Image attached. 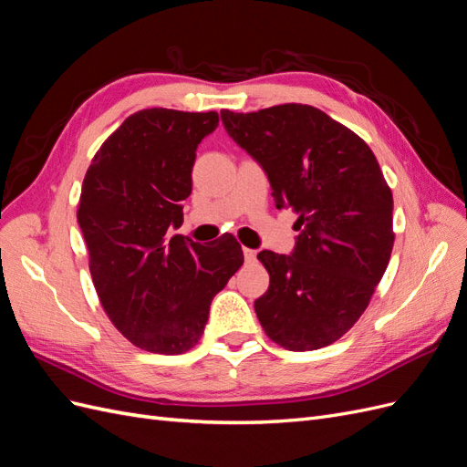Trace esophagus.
Instances as JSON below:
<instances>
[{
	"label": "esophagus",
	"mask_w": 467,
	"mask_h": 467,
	"mask_svg": "<svg viewBox=\"0 0 467 467\" xmlns=\"http://www.w3.org/2000/svg\"><path fill=\"white\" fill-rule=\"evenodd\" d=\"M244 257L247 263H255L257 261V251L255 249H244Z\"/></svg>",
	"instance_id": "34e87169"
}]
</instances>
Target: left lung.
<instances>
[{"label":"left lung","mask_w":467,"mask_h":467,"mask_svg":"<svg viewBox=\"0 0 467 467\" xmlns=\"http://www.w3.org/2000/svg\"><path fill=\"white\" fill-rule=\"evenodd\" d=\"M220 117L234 142L263 167L276 208L298 214L290 255H257L271 285L255 300V314L280 347H327L364 314L389 263L393 196L376 155L309 105Z\"/></svg>","instance_id":"1"}]
</instances>
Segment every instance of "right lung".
Segmentation results:
<instances>
[{"label": "right lung", "instance_id": "1", "mask_svg": "<svg viewBox=\"0 0 467 467\" xmlns=\"http://www.w3.org/2000/svg\"><path fill=\"white\" fill-rule=\"evenodd\" d=\"M218 112L144 109L99 148L83 179L78 223L112 325L158 355H182L204 333L210 304L244 265L242 245H210L169 230L182 223L192 165Z\"/></svg>", "mask_w": 467, "mask_h": 467}]
</instances>
